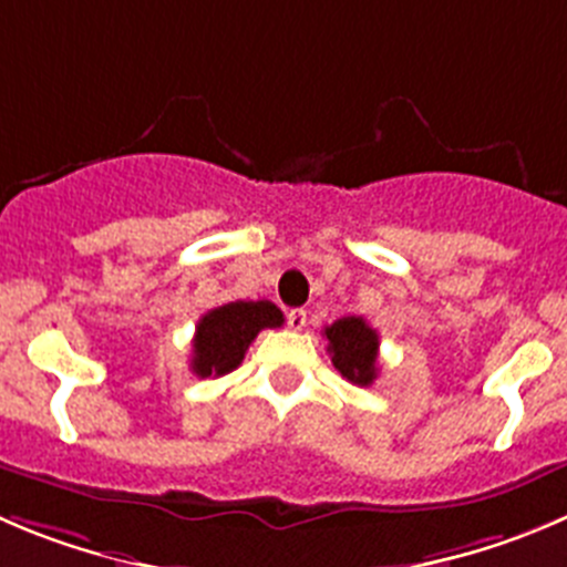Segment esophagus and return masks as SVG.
Segmentation results:
<instances>
[{"mask_svg": "<svg viewBox=\"0 0 567 567\" xmlns=\"http://www.w3.org/2000/svg\"><path fill=\"white\" fill-rule=\"evenodd\" d=\"M287 322H289V328H292V331H303L306 322H309V317H306L303 309H292L287 315Z\"/></svg>", "mask_w": 567, "mask_h": 567, "instance_id": "1", "label": "esophagus"}]
</instances>
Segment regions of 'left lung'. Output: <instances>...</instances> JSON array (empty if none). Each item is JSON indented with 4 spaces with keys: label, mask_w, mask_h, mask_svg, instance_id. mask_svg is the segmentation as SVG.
<instances>
[{
    "label": "left lung",
    "mask_w": 567,
    "mask_h": 567,
    "mask_svg": "<svg viewBox=\"0 0 567 567\" xmlns=\"http://www.w3.org/2000/svg\"><path fill=\"white\" fill-rule=\"evenodd\" d=\"M333 368L350 384L370 386L379 379V333L361 317H342L322 331Z\"/></svg>",
    "instance_id": "1"
}]
</instances>
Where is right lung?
Returning a JSON list of instances; mask_svg holds the SVG:
<instances>
[{"label": "right lung", "mask_w": 567, "mask_h": 567, "mask_svg": "<svg viewBox=\"0 0 567 567\" xmlns=\"http://www.w3.org/2000/svg\"><path fill=\"white\" fill-rule=\"evenodd\" d=\"M284 315L269 300H236L199 317L192 342V373L219 379L236 370L264 328H280Z\"/></svg>", "instance_id": "right-lung-1"}]
</instances>
